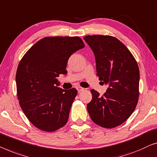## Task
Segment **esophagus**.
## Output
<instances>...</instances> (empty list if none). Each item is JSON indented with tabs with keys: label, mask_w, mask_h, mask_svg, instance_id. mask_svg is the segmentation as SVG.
<instances>
[{
	"label": "esophagus",
	"mask_w": 157,
	"mask_h": 157,
	"mask_svg": "<svg viewBox=\"0 0 157 157\" xmlns=\"http://www.w3.org/2000/svg\"><path fill=\"white\" fill-rule=\"evenodd\" d=\"M77 90H78V91L79 92H80L81 91H83L84 88L82 87H77Z\"/></svg>",
	"instance_id": "1"
}]
</instances>
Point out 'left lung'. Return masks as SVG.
<instances>
[{"label": "left lung", "instance_id": "left-lung-1", "mask_svg": "<svg viewBox=\"0 0 157 157\" xmlns=\"http://www.w3.org/2000/svg\"><path fill=\"white\" fill-rule=\"evenodd\" d=\"M96 60L97 75L109 87L103 95L91 90L92 100L87 109L92 120L111 129L131 116L138 103L140 70L131 52L117 38L110 35H87Z\"/></svg>", "mask_w": 157, "mask_h": 157}]
</instances>
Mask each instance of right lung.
Returning a JSON list of instances; mask_svg holds the SVG:
<instances>
[{
	"label": "right lung",
	"instance_id": "obj_1",
	"mask_svg": "<svg viewBox=\"0 0 157 157\" xmlns=\"http://www.w3.org/2000/svg\"><path fill=\"white\" fill-rule=\"evenodd\" d=\"M84 47L78 36L46 37L20 61L15 77L17 99L26 117L39 129L54 132L67 123L78 91L57 87V77L67 74L69 57Z\"/></svg>",
	"mask_w": 157,
	"mask_h": 157
}]
</instances>
